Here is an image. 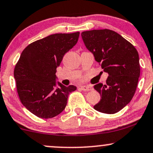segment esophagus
Wrapping results in <instances>:
<instances>
[{"mask_svg":"<svg viewBox=\"0 0 153 153\" xmlns=\"http://www.w3.org/2000/svg\"><path fill=\"white\" fill-rule=\"evenodd\" d=\"M80 88H81V90H82L83 91H91L93 90V88L90 85H82L80 87Z\"/></svg>","mask_w":153,"mask_h":153,"instance_id":"esophagus-1","label":"esophagus"}]
</instances>
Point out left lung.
Segmentation results:
<instances>
[{
    "instance_id": "left-lung-1",
    "label": "left lung",
    "mask_w": 153,
    "mask_h": 153,
    "mask_svg": "<svg viewBox=\"0 0 153 153\" xmlns=\"http://www.w3.org/2000/svg\"><path fill=\"white\" fill-rule=\"evenodd\" d=\"M81 36L95 60L108 73L105 85L94 86L101 97L100 102L94 105L95 110L107 114L116 113L135 95L140 74L138 53L129 41L113 30L84 31Z\"/></svg>"
}]
</instances>
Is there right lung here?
<instances>
[{"mask_svg":"<svg viewBox=\"0 0 153 153\" xmlns=\"http://www.w3.org/2000/svg\"><path fill=\"white\" fill-rule=\"evenodd\" d=\"M80 33H56L29 44L14 69L22 104L40 118H52L63 111L76 87L56 83V68L64 55L78 42Z\"/></svg>","mask_w":153,"mask_h":153,"instance_id":"add662e5","label":"right lung"}]
</instances>
